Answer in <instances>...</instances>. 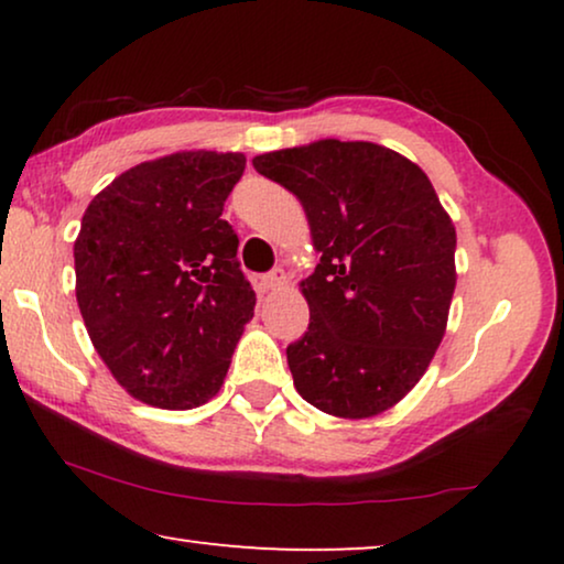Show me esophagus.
<instances>
[{
    "mask_svg": "<svg viewBox=\"0 0 564 564\" xmlns=\"http://www.w3.org/2000/svg\"><path fill=\"white\" fill-rule=\"evenodd\" d=\"M284 284H288V274H284V269H272V272L264 276L267 290H282Z\"/></svg>",
    "mask_w": 564,
    "mask_h": 564,
    "instance_id": "esophagus-1",
    "label": "esophagus"
}]
</instances>
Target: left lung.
<instances>
[{
    "label": "left lung",
    "mask_w": 564,
    "mask_h": 564,
    "mask_svg": "<svg viewBox=\"0 0 564 564\" xmlns=\"http://www.w3.org/2000/svg\"><path fill=\"white\" fill-rule=\"evenodd\" d=\"M253 169L303 205L321 264L300 290L311 326L288 346L303 400L336 419L400 403L442 344L457 230L419 164L369 141L269 151Z\"/></svg>",
    "instance_id": "1"
}]
</instances>
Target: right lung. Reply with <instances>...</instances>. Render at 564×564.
I'll list each match as a JSON object with an SVG mask.
<instances>
[{
    "label": "right lung",
    "mask_w": 564,
    "mask_h": 564,
    "mask_svg": "<svg viewBox=\"0 0 564 564\" xmlns=\"http://www.w3.org/2000/svg\"><path fill=\"white\" fill-rule=\"evenodd\" d=\"M243 153L176 151L99 192L74 241L76 303L95 349L135 400L189 411L218 395L253 318L223 205Z\"/></svg>",
    "instance_id": "add662e5"
}]
</instances>
